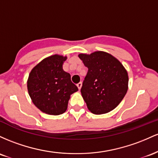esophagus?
Returning <instances> with one entry per match:
<instances>
[{
	"label": "esophagus",
	"mask_w": 158,
	"mask_h": 158,
	"mask_svg": "<svg viewBox=\"0 0 158 158\" xmlns=\"http://www.w3.org/2000/svg\"><path fill=\"white\" fill-rule=\"evenodd\" d=\"M77 88H78V89H79V90H81V87H82V83H81V82L78 83V84H77Z\"/></svg>",
	"instance_id": "obj_1"
}]
</instances>
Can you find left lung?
<instances>
[{
	"instance_id": "obj_1",
	"label": "left lung",
	"mask_w": 158,
	"mask_h": 158,
	"mask_svg": "<svg viewBox=\"0 0 158 158\" xmlns=\"http://www.w3.org/2000/svg\"><path fill=\"white\" fill-rule=\"evenodd\" d=\"M88 68L81 93L89 110L96 115L115 109L128 89V74L118 59L104 51L80 54Z\"/></svg>"
}]
</instances>
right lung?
Listing matches in <instances>:
<instances>
[{
	"label": "right lung",
	"instance_id": "right-lung-1",
	"mask_svg": "<svg viewBox=\"0 0 158 158\" xmlns=\"http://www.w3.org/2000/svg\"><path fill=\"white\" fill-rule=\"evenodd\" d=\"M67 56L54 54L35 65L27 86L34 105L42 112L57 116L65 112L70 95L78 90L63 65Z\"/></svg>",
	"mask_w": 158,
	"mask_h": 158
}]
</instances>
